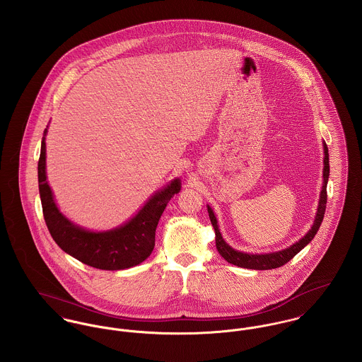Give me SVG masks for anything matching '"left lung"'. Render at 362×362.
Listing matches in <instances>:
<instances>
[{"mask_svg": "<svg viewBox=\"0 0 362 362\" xmlns=\"http://www.w3.org/2000/svg\"><path fill=\"white\" fill-rule=\"evenodd\" d=\"M324 153H325V158H324V186H322L321 195H320V204H318V211H317L315 221H314L311 230L307 233L306 235L299 243L293 244L291 248L274 252V253H266V255H250V253H243V252L233 250L231 247H228L224 243L222 234L218 228V221H216L212 209L208 206V214H209L211 223H212V226L215 228V234H216V250L222 255L224 260H227L228 263H231L234 266L252 269V270H272V269H277V267L284 266L285 263H288L295 255H298L300 250L306 247L307 244L317 234V231L321 226V222L324 219V214H325V208H327V198H328L327 183H328V177H329V154H328L327 144H324Z\"/></svg>", "mask_w": 362, "mask_h": 362, "instance_id": "left-lung-1", "label": "left lung"}]
</instances>
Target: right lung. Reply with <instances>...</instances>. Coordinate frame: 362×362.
<instances>
[{"instance_id":"obj_1","label":"right lung","mask_w":362,"mask_h":362,"mask_svg":"<svg viewBox=\"0 0 362 362\" xmlns=\"http://www.w3.org/2000/svg\"><path fill=\"white\" fill-rule=\"evenodd\" d=\"M45 134L38 160V187L42 214L56 244L95 269L124 270L146 260L156 245V228L168 201L179 193L180 180L175 179L164 190L153 195L139 214L119 228L106 233H90L69 222L56 208L45 175Z\"/></svg>"}]
</instances>
